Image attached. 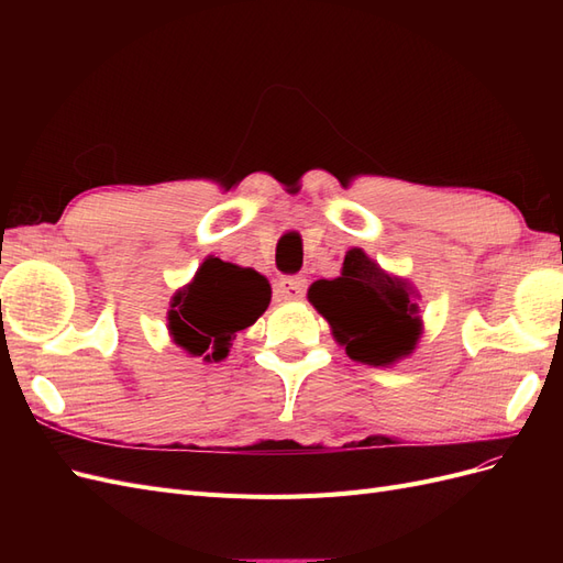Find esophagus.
<instances>
[{"label": "esophagus", "mask_w": 563, "mask_h": 563, "mask_svg": "<svg viewBox=\"0 0 563 563\" xmlns=\"http://www.w3.org/2000/svg\"><path fill=\"white\" fill-rule=\"evenodd\" d=\"M308 288V279L302 277H284L275 284V298L277 300H300Z\"/></svg>", "instance_id": "34e87169"}]
</instances>
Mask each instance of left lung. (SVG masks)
<instances>
[{
    "mask_svg": "<svg viewBox=\"0 0 563 563\" xmlns=\"http://www.w3.org/2000/svg\"><path fill=\"white\" fill-rule=\"evenodd\" d=\"M308 298L354 362L389 366L418 345L422 321L416 288L387 275L362 249H350L340 277L314 282Z\"/></svg>",
    "mask_w": 563,
    "mask_h": 563,
    "instance_id": "left-lung-1",
    "label": "left lung"
}]
</instances>
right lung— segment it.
<instances>
[{
  "instance_id": "add662e5",
  "label": "right lung",
  "mask_w": 563,
  "mask_h": 563,
  "mask_svg": "<svg viewBox=\"0 0 563 563\" xmlns=\"http://www.w3.org/2000/svg\"><path fill=\"white\" fill-rule=\"evenodd\" d=\"M267 279L209 255L195 279L178 288L168 310V333L187 354L203 362L225 360L232 338L258 319L269 305Z\"/></svg>"
}]
</instances>
